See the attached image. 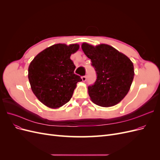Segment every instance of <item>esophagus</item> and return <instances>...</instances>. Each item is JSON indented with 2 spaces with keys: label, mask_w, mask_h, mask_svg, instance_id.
Instances as JSON below:
<instances>
[{
  "label": "esophagus",
  "mask_w": 160,
  "mask_h": 160,
  "mask_svg": "<svg viewBox=\"0 0 160 160\" xmlns=\"http://www.w3.org/2000/svg\"><path fill=\"white\" fill-rule=\"evenodd\" d=\"M81 79H82V81L85 82V81L87 80V77H86L85 75L82 76V77H81Z\"/></svg>",
  "instance_id": "esophagus-1"
}]
</instances>
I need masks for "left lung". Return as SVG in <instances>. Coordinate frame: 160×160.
Wrapping results in <instances>:
<instances>
[{
  "instance_id": "8db88e82",
  "label": "left lung",
  "mask_w": 160,
  "mask_h": 160,
  "mask_svg": "<svg viewBox=\"0 0 160 160\" xmlns=\"http://www.w3.org/2000/svg\"><path fill=\"white\" fill-rule=\"evenodd\" d=\"M82 49L91 59L97 74L95 83L88 87L91 101L101 107L119 103L128 93L134 77L133 62L113 47H93L83 43Z\"/></svg>"
}]
</instances>
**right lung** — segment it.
<instances>
[{
    "instance_id": "obj_1",
    "label": "right lung",
    "mask_w": 160,
    "mask_h": 160,
    "mask_svg": "<svg viewBox=\"0 0 160 160\" xmlns=\"http://www.w3.org/2000/svg\"><path fill=\"white\" fill-rule=\"evenodd\" d=\"M77 44H56L34 58L28 67V80L32 91L41 103L58 108L72 98L81 77L74 73L75 66L70 59L79 49Z\"/></svg>"
}]
</instances>
